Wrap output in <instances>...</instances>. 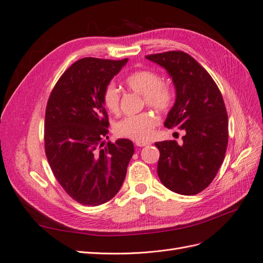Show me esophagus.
<instances>
[{
  "instance_id": "obj_1",
  "label": "esophagus",
  "mask_w": 263,
  "mask_h": 263,
  "mask_svg": "<svg viewBox=\"0 0 263 263\" xmlns=\"http://www.w3.org/2000/svg\"><path fill=\"white\" fill-rule=\"evenodd\" d=\"M147 145H149L148 141H136L137 147H144V146H147Z\"/></svg>"
}]
</instances>
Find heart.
Masks as SVG:
<instances>
[{"mask_svg": "<svg viewBox=\"0 0 263 263\" xmlns=\"http://www.w3.org/2000/svg\"><path fill=\"white\" fill-rule=\"evenodd\" d=\"M125 84L130 90L142 94L144 102L150 107L160 112L169 109L174 100L172 87L161 81V77L156 71L140 69L133 71L125 78ZM102 102L109 113L117 114L121 105V93L117 86L109 82L103 89ZM158 118L150 112L125 116L115 125V134L119 137L144 141L151 137Z\"/></svg>", "mask_w": 263, "mask_h": 263, "instance_id": "b5f03b06", "label": "heart"}]
</instances>
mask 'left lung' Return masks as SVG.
<instances>
[{
    "mask_svg": "<svg viewBox=\"0 0 263 263\" xmlns=\"http://www.w3.org/2000/svg\"><path fill=\"white\" fill-rule=\"evenodd\" d=\"M146 58L166 69L177 89L164 126L185 132L182 145L176 140L155 144L160 151L159 179L173 192L195 195L211 184L225 158L228 116L222 95L208 71L184 51Z\"/></svg>",
    "mask_w": 263,
    "mask_h": 263,
    "instance_id": "obj_1",
    "label": "left lung"
}]
</instances>
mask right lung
Here are the masks:
<instances>
[{"label":"right lung","instance_id":"obj_1","mask_svg":"<svg viewBox=\"0 0 263 263\" xmlns=\"http://www.w3.org/2000/svg\"><path fill=\"white\" fill-rule=\"evenodd\" d=\"M127 62L86 57L72 63L49 95L45 115V153L54 178L78 203L98 206L121 189L134 155L128 139L108 138L102 102L105 85Z\"/></svg>","mask_w":263,"mask_h":263}]
</instances>
